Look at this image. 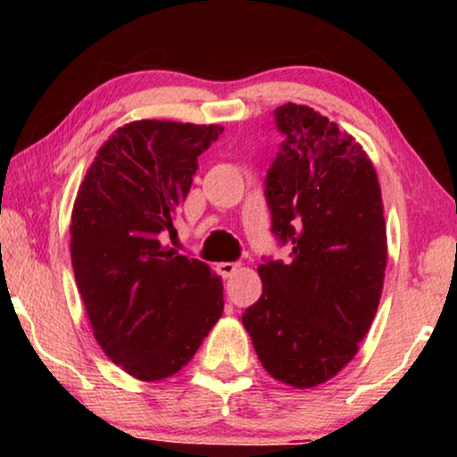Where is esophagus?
<instances>
[{
  "label": "esophagus",
  "mask_w": 457,
  "mask_h": 457,
  "mask_svg": "<svg viewBox=\"0 0 457 457\" xmlns=\"http://www.w3.org/2000/svg\"><path fill=\"white\" fill-rule=\"evenodd\" d=\"M216 272L222 278H230L237 272V264H233V262H220V264H216Z\"/></svg>",
  "instance_id": "1"
}]
</instances>
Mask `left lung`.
I'll return each instance as SVG.
<instances>
[{
  "label": "left lung",
  "mask_w": 457,
  "mask_h": 457,
  "mask_svg": "<svg viewBox=\"0 0 457 457\" xmlns=\"http://www.w3.org/2000/svg\"><path fill=\"white\" fill-rule=\"evenodd\" d=\"M285 135L266 174L272 233L291 260L264 258L262 295L243 314L255 353L280 383H327L358 353L386 268L383 197L358 141L308 105L274 110Z\"/></svg>",
  "instance_id": "8db88e82"
}]
</instances>
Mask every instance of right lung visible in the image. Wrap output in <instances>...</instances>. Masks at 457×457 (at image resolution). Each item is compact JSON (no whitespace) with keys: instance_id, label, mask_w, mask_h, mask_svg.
Returning a JSON list of instances; mask_svg holds the SVG:
<instances>
[{"instance_id":"obj_1","label":"right lung","mask_w":457,"mask_h":457,"mask_svg":"<svg viewBox=\"0 0 457 457\" xmlns=\"http://www.w3.org/2000/svg\"><path fill=\"white\" fill-rule=\"evenodd\" d=\"M218 124L137 120L116 130L79 187L74 278L105 355L139 380L177 374L222 316V280L164 245Z\"/></svg>"}]
</instances>
